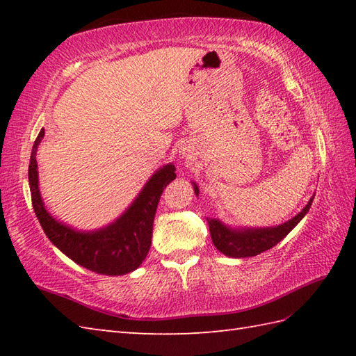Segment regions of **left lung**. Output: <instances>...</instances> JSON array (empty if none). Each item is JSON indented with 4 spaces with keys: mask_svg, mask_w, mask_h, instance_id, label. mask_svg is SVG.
Wrapping results in <instances>:
<instances>
[{
    "mask_svg": "<svg viewBox=\"0 0 356 356\" xmlns=\"http://www.w3.org/2000/svg\"><path fill=\"white\" fill-rule=\"evenodd\" d=\"M194 191L199 195V188L195 186V184ZM312 200L314 199L309 200L305 209L298 216H295L292 220L278 225L275 228L231 229L222 222L216 220V218H208L211 238H213V243L218 251L228 257H234V259H245V257L259 255L268 251L272 246H275L278 241H282L300 223L301 218L307 214L309 208H311Z\"/></svg>",
    "mask_w": 356,
    "mask_h": 356,
    "instance_id": "8db88e82",
    "label": "left lung"
}]
</instances>
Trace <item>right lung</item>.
Returning a JSON list of instances; mask_svg holds the SVG:
<instances>
[{
    "label": "right lung",
    "mask_w": 356,
    "mask_h": 356,
    "mask_svg": "<svg viewBox=\"0 0 356 356\" xmlns=\"http://www.w3.org/2000/svg\"><path fill=\"white\" fill-rule=\"evenodd\" d=\"M42 138L44 128L38 134L30 156L29 185L33 211L45 236L69 259L96 274L124 275L138 269L149 251L159 199L166 185L176 179L174 165H165L154 172L133 205L115 223L99 231L78 232L55 220L44 208L36 170V149Z\"/></svg>",
    "instance_id": "1"
}]
</instances>
